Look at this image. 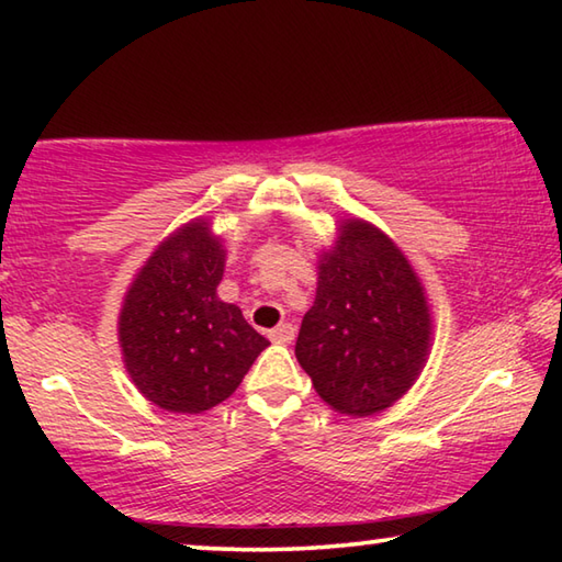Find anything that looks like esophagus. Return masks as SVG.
<instances>
[{"label":"esophagus","instance_id":"esophagus-1","mask_svg":"<svg viewBox=\"0 0 562 562\" xmlns=\"http://www.w3.org/2000/svg\"><path fill=\"white\" fill-rule=\"evenodd\" d=\"M270 339L274 341V345H290V341L294 339V327L290 325V322H282V325L270 329Z\"/></svg>","mask_w":562,"mask_h":562}]
</instances>
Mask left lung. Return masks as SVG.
<instances>
[{
    "mask_svg": "<svg viewBox=\"0 0 562 562\" xmlns=\"http://www.w3.org/2000/svg\"><path fill=\"white\" fill-rule=\"evenodd\" d=\"M431 339L429 297L402 247L374 223L339 221L294 345L322 402L355 418L394 406L426 367Z\"/></svg>",
    "mask_w": 562,
    "mask_h": 562,
    "instance_id": "obj_1",
    "label": "left lung"
}]
</instances>
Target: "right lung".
<instances>
[{
	"mask_svg": "<svg viewBox=\"0 0 562 562\" xmlns=\"http://www.w3.org/2000/svg\"><path fill=\"white\" fill-rule=\"evenodd\" d=\"M225 255L211 217H193L156 245L123 294V367L166 412L203 414L225 402L270 345L237 304L217 297Z\"/></svg>",
	"mask_w": 562,
	"mask_h": 562,
	"instance_id": "add662e5",
	"label": "right lung"
}]
</instances>
